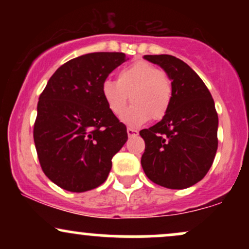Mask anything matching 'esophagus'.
<instances>
[{"label": "esophagus", "instance_id": "1", "mask_svg": "<svg viewBox=\"0 0 249 249\" xmlns=\"http://www.w3.org/2000/svg\"><path fill=\"white\" fill-rule=\"evenodd\" d=\"M127 136L128 137H136V136H138V131L137 130H134V128H132V127H127Z\"/></svg>", "mask_w": 249, "mask_h": 249}]
</instances>
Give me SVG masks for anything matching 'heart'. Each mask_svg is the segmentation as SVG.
<instances>
[{"label":"heart","instance_id":"1","mask_svg":"<svg viewBox=\"0 0 249 249\" xmlns=\"http://www.w3.org/2000/svg\"><path fill=\"white\" fill-rule=\"evenodd\" d=\"M105 104L113 116L119 117L132 103L122 121L128 126H141L158 121L167 113L172 102V84L160 69L147 62H136L123 68L117 82L105 81L102 85Z\"/></svg>","mask_w":249,"mask_h":249}]
</instances>
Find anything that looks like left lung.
<instances>
[{
  "instance_id": "8db88e82",
  "label": "left lung",
  "mask_w": 249,
  "mask_h": 249,
  "mask_svg": "<svg viewBox=\"0 0 249 249\" xmlns=\"http://www.w3.org/2000/svg\"><path fill=\"white\" fill-rule=\"evenodd\" d=\"M172 81L167 113L139 134L145 142L142 166L154 184L172 190L193 186L206 176L218 150V113L196 71L171 55H145Z\"/></svg>"
}]
</instances>
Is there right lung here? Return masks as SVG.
I'll return each mask as SVG.
<instances>
[{
	"instance_id": "right-lung-1",
	"label": "right lung",
	"mask_w": 249,
	"mask_h": 249,
	"mask_svg": "<svg viewBox=\"0 0 249 249\" xmlns=\"http://www.w3.org/2000/svg\"><path fill=\"white\" fill-rule=\"evenodd\" d=\"M123 53H92L70 59L48 81L37 104L34 142L53 184L70 192L102 185L112 157L127 141L126 126L110 112L102 85L126 61Z\"/></svg>"
}]
</instances>
